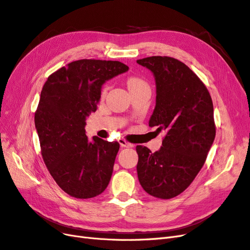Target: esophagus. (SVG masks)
Segmentation results:
<instances>
[{
    "mask_svg": "<svg viewBox=\"0 0 250 250\" xmlns=\"http://www.w3.org/2000/svg\"><path fill=\"white\" fill-rule=\"evenodd\" d=\"M119 143H120L121 147H123V148H131V147H132V145H131L130 143L126 142V141H125V140H123V139H121V140L119 141Z\"/></svg>",
    "mask_w": 250,
    "mask_h": 250,
    "instance_id": "esophagus-1",
    "label": "esophagus"
}]
</instances>
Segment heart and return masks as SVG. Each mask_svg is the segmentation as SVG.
<instances>
[{"label": "heart", "instance_id": "heart-1", "mask_svg": "<svg viewBox=\"0 0 250 250\" xmlns=\"http://www.w3.org/2000/svg\"><path fill=\"white\" fill-rule=\"evenodd\" d=\"M144 85H147L146 82L144 81L143 79L139 78V77L131 76V77L127 79V86H128V88H129V90H132L134 88H138V87H141V86H144ZM107 89H108V85L103 87V89H102V95L103 96L106 94Z\"/></svg>", "mask_w": 250, "mask_h": 250}]
</instances>
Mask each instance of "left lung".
I'll list each match as a JSON object with an SVG mask.
<instances>
[{
  "label": "left lung",
  "instance_id": "obj_1",
  "mask_svg": "<svg viewBox=\"0 0 250 250\" xmlns=\"http://www.w3.org/2000/svg\"><path fill=\"white\" fill-rule=\"evenodd\" d=\"M137 62L155 78L156 104L149 126L167 132L154 153L137 146L138 177L149 195L170 199L192 184L207 160L216 135L213 101L197 75L179 60L151 56Z\"/></svg>",
  "mask_w": 250,
  "mask_h": 250
}]
</instances>
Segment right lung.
<instances>
[{
    "label": "right lung",
    "instance_id": "right-lung-1",
    "mask_svg": "<svg viewBox=\"0 0 250 250\" xmlns=\"http://www.w3.org/2000/svg\"><path fill=\"white\" fill-rule=\"evenodd\" d=\"M128 69L111 60H76L51 74L42 86L34 117L42 155L72 197H96L109 184L120 145L98 137L89 142L85 120L97 110L103 83Z\"/></svg>",
    "mask_w": 250,
    "mask_h": 250
}]
</instances>
